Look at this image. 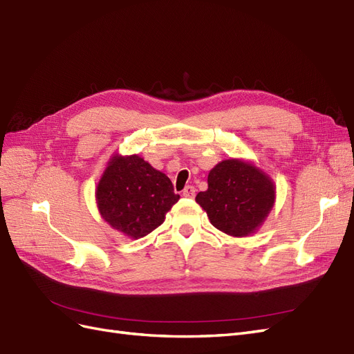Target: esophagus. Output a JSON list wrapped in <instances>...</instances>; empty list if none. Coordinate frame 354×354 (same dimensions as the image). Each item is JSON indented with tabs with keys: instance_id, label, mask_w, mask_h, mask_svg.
I'll use <instances>...</instances> for the list:
<instances>
[{
	"instance_id": "esophagus-1",
	"label": "esophagus",
	"mask_w": 354,
	"mask_h": 354,
	"mask_svg": "<svg viewBox=\"0 0 354 354\" xmlns=\"http://www.w3.org/2000/svg\"><path fill=\"white\" fill-rule=\"evenodd\" d=\"M183 196L187 198H193L196 196V188L193 185H187L183 191Z\"/></svg>"
}]
</instances>
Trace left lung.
Wrapping results in <instances>:
<instances>
[{
    "label": "left lung",
    "mask_w": 354,
    "mask_h": 354,
    "mask_svg": "<svg viewBox=\"0 0 354 354\" xmlns=\"http://www.w3.org/2000/svg\"><path fill=\"white\" fill-rule=\"evenodd\" d=\"M210 224L231 237L255 234L276 203V184L252 160H222L209 171L207 189L197 194Z\"/></svg>",
    "instance_id": "obj_1"
}]
</instances>
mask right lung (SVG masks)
Returning a JSON list of instances; mask_svg holds the SVG:
<instances>
[{
    "instance_id": "1",
    "label": "right lung",
    "mask_w": 354,
    "mask_h": 354,
    "mask_svg": "<svg viewBox=\"0 0 354 354\" xmlns=\"http://www.w3.org/2000/svg\"><path fill=\"white\" fill-rule=\"evenodd\" d=\"M100 216L130 240L142 239L163 224L179 200L166 174L138 154L114 153L95 191Z\"/></svg>"
}]
</instances>
